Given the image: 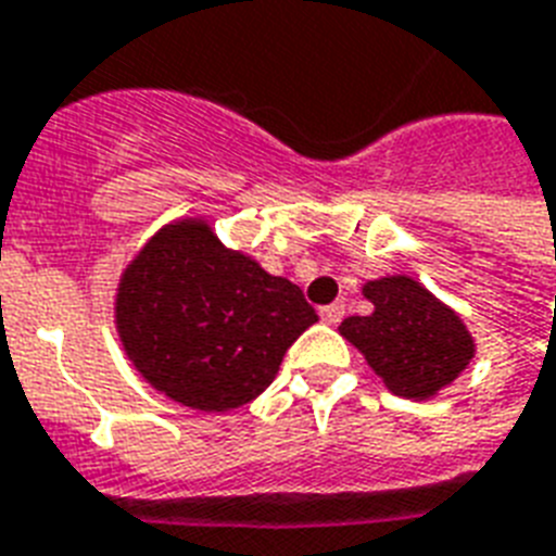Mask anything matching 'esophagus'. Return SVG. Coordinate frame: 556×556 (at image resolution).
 I'll list each match as a JSON object with an SVG mask.
<instances>
[{"label": "esophagus", "mask_w": 556, "mask_h": 556, "mask_svg": "<svg viewBox=\"0 0 556 556\" xmlns=\"http://www.w3.org/2000/svg\"><path fill=\"white\" fill-rule=\"evenodd\" d=\"M343 314H346V305L343 303H331L326 305V308H320V317L329 323V326H338V323L343 320Z\"/></svg>", "instance_id": "1"}]
</instances>
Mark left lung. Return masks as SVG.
I'll list each match as a JSON object with an SVG mask.
<instances>
[{
    "instance_id": "1",
    "label": "left lung",
    "mask_w": 556,
    "mask_h": 556,
    "mask_svg": "<svg viewBox=\"0 0 556 556\" xmlns=\"http://www.w3.org/2000/svg\"><path fill=\"white\" fill-rule=\"evenodd\" d=\"M364 296L375 312L343 320L340 334L364 352L389 392L424 401L453 383L470 364V331L421 282L383 277L366 282Z\"/></svg>"
}]
</instances>
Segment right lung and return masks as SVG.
I'll return each mask as SVG.
<instances>
[{
    "mask_svg": "<svg viewBox=\"0 0 556 556\" xmlns=\"http://www.w3.org/2000/svg\"><path fill=\"white\" fill-rule=\"evenodd\" d=\"M115 320L129 361L159 392L227 413L270 387L317 314L294 282L185 218L152 236L124 270Z\"/></svg>",
    "mask_w": 556,
    "mask_h": 556,
    "instance_id": "1",
    "label": "right lung"
}]
</instances>
